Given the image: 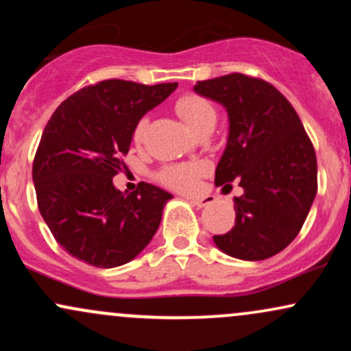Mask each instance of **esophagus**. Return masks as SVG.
I'll list each match as a JSON object with an SVG mask.
<instances>
[{"label":"esophagus","mask_w":351,"mask_h":351,"mask_svg":"<svg viewBox=\"0 0 351 351\" xmlns=\"http://www.w3.org/2000/svg\"><path fill=\"white\" fill-rule=\"evenodd\" d=\"M191 203L195 204L196 208H206L209 204H213L211 198H193Z\"/></svg>","instance_id":"1"}]
</instances>
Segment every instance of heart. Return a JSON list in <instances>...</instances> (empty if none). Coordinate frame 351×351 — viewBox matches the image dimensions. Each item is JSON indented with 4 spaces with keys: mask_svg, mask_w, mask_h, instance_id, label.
<instances>
[{
    "mask_svg": "<svg viewBox=\"0 0 351 351\" xmlns=\"http://www.w3.org/2000/svg\"><path fill=\"white\" fill-rule=\"evenodd\" d=\"M176 112L181 119L184 120V123L191 128L193 132H196L201 125H204L209 120H216V112L215 107L208 102L206 99L199 97V95L188 94L178 99L176 102ZM148 127V119H140L134 130V140L136 143H140L145 138ZM204 165L203 163H181V165H171L167 167L162 171V180L168 186L180 189V191H191L193 188L198 183V178L203 175Z\"/></svg>",
    "mask_w": 351,
    "mask_h": 351,
    "instance_id": "obj_1",
    "label": "heart"
}]
</instances>
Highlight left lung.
<instances>
[{"mask_svg":"<svg viewBox=\"0 0 351 351\" xmlns=\"http://www.w3.org/2000/svg\"><path fill=\"white\" fill-rule=\"evenodd\" d=\"M193 90L228 112L226 148L215 183L237 181L236 223L213 236L216 247L243 261H264L295 239L317 195V158L299 115L276 87L244 74L196 82Z\"/></svg>","mask_w":351,"mask_h":351,"instance_id":"obj_1","label":"left lung"}]
</instances>
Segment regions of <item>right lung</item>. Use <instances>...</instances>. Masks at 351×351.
<instances>
[{
    "label": "right lung",
    "mask_w": 351,
    "mask_h": 351,
    "mask_svg": "<svg viewBox=\"0 0 351 351\" xmlns=\"http://www.w3.org/2000/svg\"><path fill=\"white\" fill-rule=\"evenodd\" d=\"M176 87L102 80L64 100L46 123L33 163L38 206L75 259L119 267L155 236L173 196L150 183L127 195L112 178L123 167L138 120Z\"/></svg>",
    "instance_id": "right-lung-1"
}]
</instances>
